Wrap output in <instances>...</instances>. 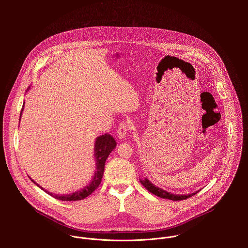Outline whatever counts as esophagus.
Segmentation results:
<instances>
[{"label": "esophagus", "mask_w": 248, "mask_h": 248, "mask_svg": "<svg viewBox=\"0 0 248 248\" xmlns=\"http://www.w3.org/2000/svg\"><path fill=\"white\" fill-rule=\"evenodd\" d=\"M127 131H128V124L125 122L121 123L119 128H118V137L119 139H124L127 135Z\"/></svg>", "instance_id": "esophagus-1"}]
</instances>
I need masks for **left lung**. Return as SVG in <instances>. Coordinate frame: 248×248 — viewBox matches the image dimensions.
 I'll return each instance as SVG.
<instances>
[{"label": "left lung", "mask_w": 248, "mask_h": 248, "mask_svg": "<svg viewBox=\"0 0 248 248\" xmlns=\"http://www.w3.org/2000/svg\"><path fill=\"white\" fill-rule=\"evenodd\" d=\"M140 183L143 185L144 187L147 188V190L153 194H155L158 197L164 198V199H170V200H173V201H178V200H185L188 197H191L193 195H195L199 190L193 192V193H188V194H174L171 192H169L167 190H164L161 187H158L157 186H155L154 184H152L147 178L145 179H140L139 180Z\"/></svg>", "instance_id": "left-lung-1"}]
</instances>
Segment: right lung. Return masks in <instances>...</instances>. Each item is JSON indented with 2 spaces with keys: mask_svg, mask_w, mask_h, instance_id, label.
Returning a JSON list of instances; mask_svg holds the SVG:
<instances>
[{
  "mask_svg": "<svg viewBox=\"0 0 248 248\" xmlns=\"http://www.w3.org/2000/svg\"><path fill=\"white\" fill-rule=\"evenodd\" d=\"M30 87L27 88V91L29 90ZM23 108H24V103H23V107L21 109L20 112V117H19V121L23 112ZM117 146V142L116 140L108 133H106L104 135H100L96 138L95 143H94V158H95V162H96V169L94 171V175L92 176V179L90 181V183L85 186L83 188L77 190L73 193L69 194H53L47 190H45V188L39 186L38 184L35 183L31 178L30 180L36 185L37 186H39L41 189H43L44 191H46L48 194L52 195L53 197H55L56 199L62 200V201H78V200H82L85 197L89 196L101 184L103 174H104V169H105V163L107 158L109 157L110 153L116 148Z\"/></svg>",
  "mask_w": 248,
  "mask_h": 248,
  "instance_id": "add662e5",
  "label": "right lung"
}]
</instances>
